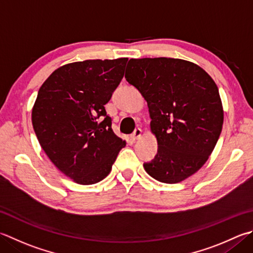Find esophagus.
I'll use <instances>...</instances> for the list:
<instances>
[{"label": "esophagus", "instance_id": "1", "mask_svg": "<svg viewBox=\"0 0 253 253\" xmlns=\"http://www.w3.org/2000/svg\"><path fill=\"white\" fill-rule=\"evenodd\" d=\"M141 129H140V128H136V129L135 130H133V132L131 133V139L132 140H137L138 139V138H139L140 136H141Z\"/></svg>", "mask_w": 253, "mask_h": 253}]
</instances>
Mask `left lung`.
<instances>
[{"label":"left lung","mask_w":253,"mask_h":253,"mask_svg":"<svg viewBox=\"0 0 253 253\" xmlns=\"http://www.w3.org/2000/svg\"><path fill=\"white\" fill-rule=\"evenodd\" d=\"M126 81L147 101L158 140L155 159L143 163L163 183L200 170L220 136L224 111L214 80L201 67L174 58L130 59Z\"/></svg>","instance_id":"8db88e82"}]
</instances>
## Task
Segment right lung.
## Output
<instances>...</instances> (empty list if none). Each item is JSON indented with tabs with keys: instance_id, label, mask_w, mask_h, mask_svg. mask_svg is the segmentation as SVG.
Listing matches in <instances>:
<instances>
[{
	"instance_id": "right-lung-1",
	"label": "right lung",
	"mask_w": 253,
	"mask_h": 253,
	"mask_svg": "<svg viewBox=\"0 0 253 253\" xmlns=\"http://www.w3.org/2000/svg\"><path fill=\"white\" fill-rule=\"evenodd\" d=\"M127 58L85 60L57 69L43 82L32 112L42 150L79 184L102 181L126 142L112 129L105 104L121 83Z\"/></svg>"
}]
</instances>
